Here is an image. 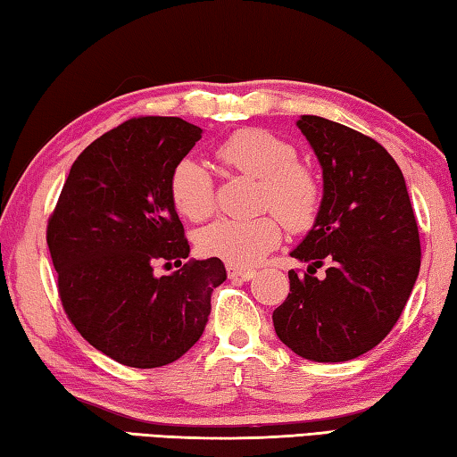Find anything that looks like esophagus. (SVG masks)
Instances as JSON below:
<instances>
[{"instance_id": "34e87169", "label": "esophagus", "mask_w": 457, "mask_h": 457, "mask_svg": "<svg viewBox=\"0 0 457 457\" xmlns=\"http://www.w3.org/2000/svg\"><path fill=\"white\" fill-rule=\"evenodd\" d=\"M227 274H228V278H237V280H251L256 272H254L253 269H240V266L227 264Z\"/></svg>"}]
</instances>
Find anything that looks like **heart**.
Instances as JSON below:
<instances>
[{
	"label": "heart",
	"instance_id": "heart-1",
	"mask_svg": "<svg viewBox=\"0 0 457 457\" xmlns=\"http://www.w3.org/2000/svg\"><path fill=\"white\" fill-rule=\"evenodd\" d=\"M217 159L230 170L261 180L258 209L277 212L292 232L312 228L322 206V185L314 169L298 161V151L290 141L269 129H238L219 145ZM169 193L177 211L188 220H204L217 206L211 170L193 157L177 161L169 177ZM276 215L219 219L196 235V246L204 256L253 266L280 243L282 223Z\"/></svg>",
	"mask_w": 457,
	"mask_h": 457
}]
</instances>
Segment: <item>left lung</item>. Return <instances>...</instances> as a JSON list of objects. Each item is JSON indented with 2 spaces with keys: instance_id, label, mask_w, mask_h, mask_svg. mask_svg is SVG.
I'll use <instances>...</instances> for the list:
<instances>
[{
  "instance_id": "obj_1",
  "label": "left lung",
  "mask_w": 457,
  "mask_h": 457,
  "mask_svg": "<svg viewBox=\"0 0 457 457\" xmlns=\"http://www.w3.org/2000/svg\"><path fill=\"white\" fill-rule=\"evenodd\" d=\"M296 125L322 165L324 196L312 230L290 253L312 264L288 272L290 292L272 322L295 354L346 362L398 322L420 272L418 222L398 162L380 143L316 115Z\"/></svg>"
}]
</instances>
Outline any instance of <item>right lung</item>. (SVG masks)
<instances>
[{
  "label": "right lung",
  "instance_id": "right-lung-1",
  "mask_svg": "<svg viewBox=\"0 0 457 457\" xmlns=\"http://www.w3.org/2000/svg\"><path fill=\"white\" fill-rule=\"evenodd\" d=\"M203 129L180 117H135L73 162L47 220V246L65 314L93 348L131 368L175 362L201 338L220 258H188L169 193L177 161ZM181 269L157 279L154 264Z\"/></svg>",
  "mask_w": 457,
  "mask_h": 457
}]
</instances>
